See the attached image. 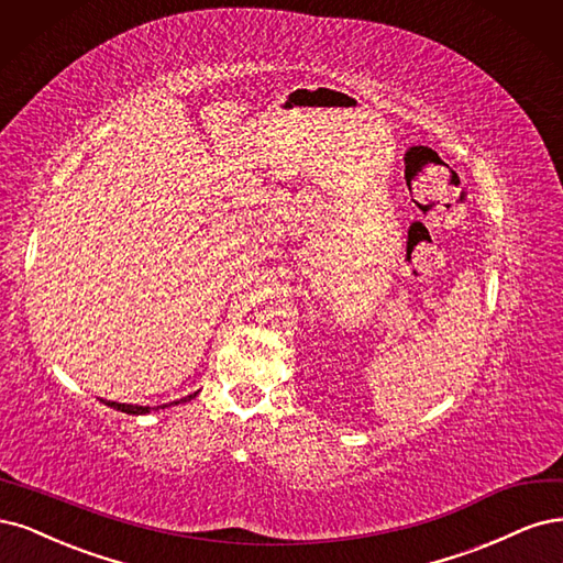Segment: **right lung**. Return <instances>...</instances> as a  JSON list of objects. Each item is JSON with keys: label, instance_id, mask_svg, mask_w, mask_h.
<instances>
[{"label": "right lung", "instance_id": "right-lung-1", "mask_svg": "<svg viewBox=\"0 0 563 563\" xmlns=\"http://www.w3.org/2000/svg\"><path fill=\"white\" fill-rule=\"evenodd\" d=\"M198 395V390L196 393H191V395H187V397H183V400H177L175 405H179V402H189V400H194V397ZM107 407H112V409H117V411H123V413H133V416H140V413H150L152 411V407H140V405H121V402H107V400H102ZM154 409H166V405L163 407H154Z\"/></svg>", "mask_w": 563, "mask_h": 563}]
</instances>
